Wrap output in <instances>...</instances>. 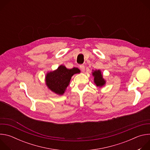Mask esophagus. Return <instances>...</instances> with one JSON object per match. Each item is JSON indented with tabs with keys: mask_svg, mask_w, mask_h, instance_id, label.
Segmentation results:
<instances>
[{
	"mask_svg": "<svg viewBox=\"0 0 150 150\" xmlns=\"http://www.w3.org/2000/svg\"><path fill=\"white\" fill-rule=\"evenodd\" d=\"M79 68H80V69H81V71H82V72H84L85 71V66L83 65H80L79 66Z\"/></svg>",
	"mask_w": 150,
	"mask_h": 150,
	"instance_id": "34e87169",
	"label": "esophagus"
}]
</instances>
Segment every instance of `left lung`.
Instances as JSON below:
<instances>
[{"instance_id":"1","label":"left lung","mask_w":150,"mask_h":150,"mask_svg":"<svg viewBox=\"0 0 150 150\" xmlns=\"http://www.w3.org/2000/svg\"><path fill=\"white\" fill-rule=\"evenodd\" d=\"M94 76V82L97 87H102L105 85V81L103 78V75L100 70H96L93 72Z\"/></svg>"}]
</instances>
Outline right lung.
<instances>
[{"label":"right lung","mask_w":150,"mask_h":150,"mask_svg":"<svg viewBox=\"0 0 150 150\" xmlns=\"http://www.w3.org/2000/svg\"><path fill=\"white\" fill-rule=\"evenodd\" d=\"M80 72L77 68L67 69L65 66L60 65L58 68L50 72L46 76V83L47 87L58 95H63L69 85L72 76Z\"/></svg>","instance_id":"obj_1"}]
</instances>
